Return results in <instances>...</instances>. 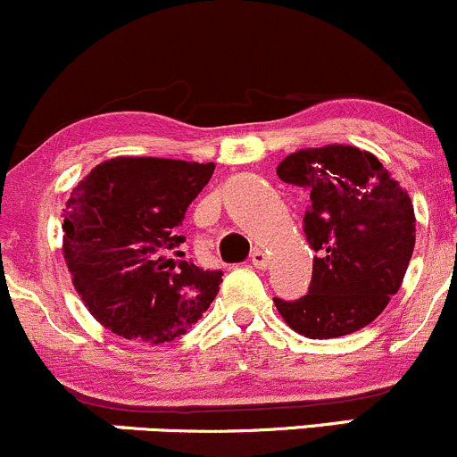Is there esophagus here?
<instances>
[{
	"mask_svg": "<svg viewBox=\"0 0 457 457\" xmlns=\"http://www.w3.org/2000/svg\"><path fill=\"white\" fill-rule=\"evenodd\" d=\"M252 264H253L255 269H267V267H269L267 253L260 252V249H253V253H252Z\"/></svg>",
	"mask_w": 457,
	"mask_h": 457,
	"instance_id": "1",
	"label": "esophagus"
}]
</instances>
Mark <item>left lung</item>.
I'll return each mask as SVG.
<instances>
[{"label": "left lung", "instance_id": "left-lung-1", "mask_svg": "<svg viewBox=\"0 0 457 457\" xmlns=\"http://www.w3.org/2000/svg\"><path fill=\"white\" fill-rule=\"evenodd\" d=\"M279 179L310 190L303 232L319 255L308 295L273 299L290 329L338 338L373 323L401 288L414 252L408 190L370 152L351 145L308 147L278 164Z\"/></svg>", "mask_w": 457, "mask_h": 457}]
</instances>
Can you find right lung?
Listing matches in <instances>:
<instances>
[{
    "instance_id": "right-lung-1",
    "label": "right lung",
    "mask_w": 457,
    "mask_h": 457,
    "mask_svg": "<svg viewBox=\"0 0 457 457\" xmlns=\"http://www.w3.org/2000/svg\"><path fill=\"white\" fill-rule=\"evenodd\" d=\"M212 171V162L119 155L73 187L64 262L88 312L112 334L169 343L217 297L220 270L171 255L184 243L175 228Z\"/></svg>"
}]
</instances>
